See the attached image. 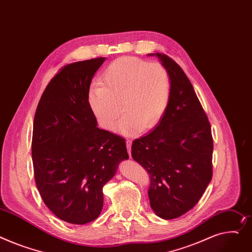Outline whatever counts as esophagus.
Returning a JSON list of instances; mask_svg holds the SVG:
<instances>
[{"label":"esophagus","mask_w":252,"mask_h":252,"mask_svg":"<svg viewBox=\"0 0 252 252\" xmlns=\"http://www.w3.org/2000/svg\"><path fill=\"white\" fill-rule=\"evenodd\" d=\"M130 147H131V140L127 139L126 140V148H127V153L130 156Z\"/></svg>","instance_id":"1"}]
</instances>
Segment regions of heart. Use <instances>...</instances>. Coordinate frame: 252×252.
Masks as SVG:
<instances>
[{"label":"heart","mask_w":252,"mask_h":252,"mask_svg":"<svg viewBox=\"0 0 252 252\" xmlns=\"http://www.w3.org/2000/svg\"><path fill=\"white\" fill-rule=\"evenodd\" d=\"M170 96L168 71L160 63L135 57L111 62L102 73V82H93L88 91L91 109L105 129L114 127L123 109L119 129L125 135L153 128L166 112Z\"/></svg>","instance_id":"b5f03b06"}]
</instances>
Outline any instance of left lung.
Wrapping results in <instances>:
<instances>
[{
    "mask_svg": "<svg viewBox=\"0 0 252 252\" xmlns=\"http://www.w3.org/2000/svg\"><path fill=\"white\" fill-rule=\"evenodd\" d=\"M157 57L168 71L171 96L154 130L133 141L131 157L150 175L151 208L165 220L191 210L213 176V137L208 116L190 81L163 54Z\"/></svg>",
    "mask_w": 252,
    "mask_h": 252,
    "instance_id": "8db88e82",
    "label": "left lung"
}]
</instances>
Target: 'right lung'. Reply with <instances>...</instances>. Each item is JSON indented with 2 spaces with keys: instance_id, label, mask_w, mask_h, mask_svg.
Returning a JSON list of instances; mask_svg holds the SVG:
<instances>
[{
  "instance_id": "right-lung-1",
  "label": "right lung",
  "mask_w": 252,
  "mask_h": 252,
  "mask_svg": "<svg viewBox=\"0 0 252 252\" xmlns=\"http://www.w3.org/2000/svg\"><path fill=\"white\" fill-rule=\"evenodd\" d=\"M105 58L64 65L50 80L32 132L34 178L46 207L76 225L92 222L103 207L102 188L128 159L125 139L97 126L88 100Z\"/></svg>"
}]
</instances>
